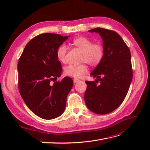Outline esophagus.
Here are the masks:
<instances>
[{"label":"esophagus","mask_w":150,"mask_h":150,"mask_svg":"<svg viewBox=\"0 0 150 150\" xmlns=\"http://www.w3.org/2000/svg\"><path fill=\"white\" fill-rule=\"evenodd\" d=\"M73 81H74V83H78V82H79L80 80H79V79H73Z\"/></svg>","instance_id":"esophagus-1"}]
</instances>
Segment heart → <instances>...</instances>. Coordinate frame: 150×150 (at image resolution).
<instances>
[{"instance_id": "obj_1", "label": "heart", "mask_w": 150, "mask_h": 150, "mask_svg": "<svg viewBox=\"0 0 150 150\" xmlns=\"http://www.w3.org/2000/svg\"><path fill=\"white\" fill-rule=\"evenodd\" d=\"M71 44L82 51L81 61L86 62L91 66H96L100 64L104 57V47L100 43H93L92 40L87 38L79 36L72 40ZM67 49L65 45H61L57 50V59L61 62L66 61ZM88 67L86 63L79 65L69 64L64 68L66 76L79 78L84 74L87 73Z\"/></svg>"}]
</instances>
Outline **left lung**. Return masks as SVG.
I'll return each mask as SVG.
<instances>
[{
    "instance_id": "obj_1",
    "label": "left lung",
    "mask_w": 150,
    "mask_h": 150,
    "mask_svg": "<svg viewBox=\"0 0 150 150\" xmlns=\"http://www.w3.org/2000/svg\"><path fill=\"white\" fill-rule=\"evenodd\" d=\"M88 31L101 35L104 53L100 64L90 74L96 79L86 81L84 101L90 111L106 115L119 107L128 93L133 78L131 53L115 31L100 28Z\"/></svg>"
}]
</instances>
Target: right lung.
I'll return each instance as SVG.
<instances>
[{"label":"right lung","instance_id":"right-lung-1","mask_svg":"<svg viewBox=\"0 0 150 150\" xmlns=\"http://www.w3.org/2000/svg\"><path fill=\"white\" fill-rule=\"evenodd\" d=\"M69 37L45 33L27 44L18 61L19 90L29 110L44 120H52L64 112L67 94L73 85L69 77L52 85L62 71L57 50Z\"/></svg>","mask_w":150,"mask_h":150}]
</instances>
